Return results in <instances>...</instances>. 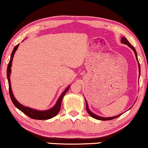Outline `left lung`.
<instances>
[{"mask_svg":"<svg viewBox=\"0 0 148 148\" xmlns=\"http://www.w3.org/2000/svg\"><path fill=\"white\" fill-rule=\"evenodd\" d=\"M122 43L126 44V45H128V46H129V47H130V48L133 49V50L134 51V52H135V53L136 58H137V61H138V62H139V60H138V58H137V51H136L135 47H134L131 44H130V43H129V41H128V40L126 39L125 37H122ZM139 75H140V73H141V69H140V64H139ZM86 110H87L88 113V114H89L90 116H92V118H94L97 119V120H113V119H115V118H118V116H120V115H118V116H114V117H112V118H103V117L99 116H97V115L93 114L92 112H91L89 110V109H88V103H87V101H86Z\"/></svg>","mask_w":148,"mask_h":148,"instance_id":"1","label":"left lung"}]
</instances>
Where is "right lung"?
Wrapping results in <instances>:
<instances>
[{
	"mask_svg": "<svg viewBox=\"0 0 148 148\" xmlns=\"http://www.w3.org/2000/svg\"><path fill=\"white\" fill-rule=\"evenodd\" d=\"M19 44L15 46L14 49L11 53V58L10 60H9V62L8 64V66H7V79H8L9 82V95H10V98L12 101L13 105H15V107H17L18 109H20L21 112H22L24 114H26V116L30 117V118L34 119V120H48V119H50L51 118H53V117L56 116V115L58 114V112H60V107H61V103H62V100L63 99V97H64L65 94L67 92V91L69 89L70 86H68V88H66L65 90L63 92L62 95H60V97H59V99H58L57 103H56L55 106H53L52 108L48 109V110L45 111H38L36 110V109L29 108V107L23 106L22 105H21L20 103L18 102L16 99L14 98V96L13 95L12 90H11V82H10V73H11V63H12V60L13 58V56H14V53L15 51L18 49Z\"/></svg>",
	"mask_w": 148,
	"mask_h": 148,
	"instance_id": "add662e5",
	"label": "right lung"
}]
</instances>
